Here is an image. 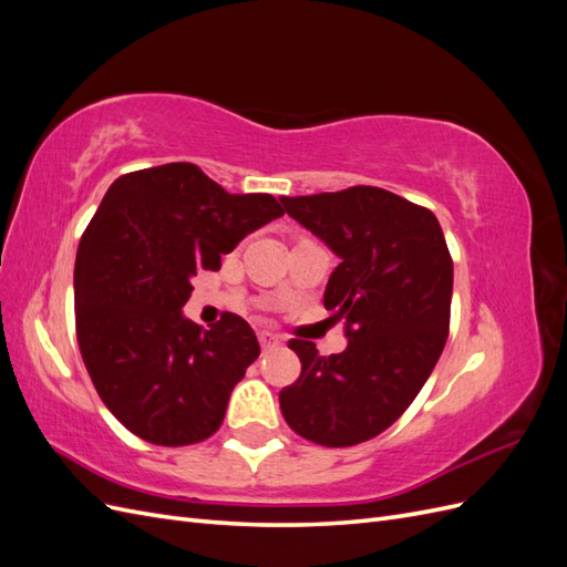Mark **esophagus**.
<instances>
[{
    "mask_svg": "<svg viewBox=\"0 0 567 567\" xmlns=\"http://www.w3.org/2000/svg\"><path fill=\"white\" fill-rule=\"evenodd\" d=\"M257 340H260V346H262L265 350H271V348L281 346V336L271 333V331H260V333H257Z\"/></svg>",
    "mask_w": 567,
    "mask_h": 567,
    "instance_id": "obj_1",
    "label": "esophagus"
}]
</instances>
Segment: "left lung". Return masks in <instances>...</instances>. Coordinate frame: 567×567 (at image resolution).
<instances>
[{"instance_id": "8db88e82", "label": "left lung", "mask_w": 567, "mask_h": 567, "mask_svg": "<svg viewBox=\"0 0 567 567\" xmlns=\"http://www.w3.org/2000/svg\"><path fill=\"white\" fill-rule=\"evenodd\" d=\"M340 265L323 290L348 348L321 357L290 340L300 379L279 392L286 423L323 447L383 433L414 402L450 333L454 265L437 217L379 186L281 198Z\"/></svg>"}]
</instances>
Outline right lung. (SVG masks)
Listing matches in <instances>:
<instances>
[{
    "instance_id": "add662e5",
    "label": "right lung",
    "mask_w": 567,
    "mask_h": 567,
    "mask_svg": "<svg viewBox=\"0 0 567 567\" xmlns=\"http://www.w3.org/2000/svg\"><path fill=\"white\" fill-rule=\"evenodd\" d=\"M269 194H229L192 163L117 177L75 257V329L99 398L161 447L210 437L260 354L246 319L208 331L182 315L200 269L281 217Z\"/></svg>"
}]
</instances>
